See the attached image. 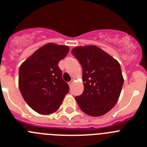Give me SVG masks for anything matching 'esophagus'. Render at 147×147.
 <instances>
[{
  "mask_svg": "<svg viewBox=\"0 0 147 147\" xmlns=\"http://www.w3.org/2000/svg\"><path fill=\"white\" fill-rule=\"evenodd\" d=\"M73 83H74V80H71V81H70L69 82H68V85H69L70 87H71V85H73Z\"/></svg>",
  "mask_w": 147,
  "mask_h": 147,
  "instance_id": "esophagus-1",
  "label": "esophagus"
}]
</instances>
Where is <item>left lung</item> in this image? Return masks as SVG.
Instances as JSON below:
<instances>
[{
  "instance_id": "left-lung-1",
  "label": "left lung",
  "mask_w": 147,
  "mask_h": 147,
  "mask_svg": "<svg viewBox=\"0 0 147 147\" xmlns=\"http://www.w3.org/2000/svg\"><path fill=\"white\" fill-rule=\"evenodd\" d=\"M71 53L82 67L84 91L75 97L83 112L100 116L117 102L124 84L120 64L96 45L79 46Z\"/></svg>"
}]
</instances>
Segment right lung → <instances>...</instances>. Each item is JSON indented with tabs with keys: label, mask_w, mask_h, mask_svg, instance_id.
<instances>
[{
	"label": "right lung",
	"mask_w": 147,
	"mask_h": 147,
	"mask_svg": "<svg viewBox=\"0 0 147 147\" xmlns=\"http://www.w3.org/2000/svg\"><path fill=\"white\" fill-rule=\"evenodd\" d=\"M68 51L69 48L66 45L48 43L20 65V93L28 106L38 113L47 115L55 112L69 91L58 66Z\"/></svg>",
	"instance_id": "add662e5"
}]
</instances>
